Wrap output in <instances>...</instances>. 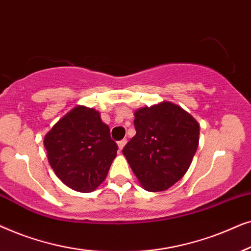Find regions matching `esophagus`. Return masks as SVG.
I'll list each match as a JSON object with an SVG mask.
<instances>
[{
    "mask_svg": "<svg viewBox=\"0 0 251 251\" xmlns=\"http://www.w3.org/2000/svg\"><path fill=\"white\" fill-rule=\"evenodd\" d=\"M126 142H127V140H126V139H123V140H120V141H118V148H119V150H122L124 147H125Z\"/></svg>",
    "mask_w": 251,
    "mask_h": 251,
    "instance_id": "34e87169",
    "label": "esophagus"
}]
</instances>
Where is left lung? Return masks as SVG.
Listing matches in <instances>:
<instances>
[{"label": "left lung", "instance_id": "1", "mask_svg": "<svg viewBox=\"0 0 251 251\" xmlns=\"http://www.w3.org/2000/svg\"><path fill=\"white\" fill-rule=\"evenodd\" d=\"M136 134L123 153L148 192H163L185 176L199 147L200 125L171 102L134 112Z\"/></svg>", "mask_w": 251, "mask_h": 251}]
</instances>
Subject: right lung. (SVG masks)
Wrapping results in <instances>:
<instances>
[{
  "mask_svg": "<svg viewBox=\"0 0 251 251\" xmlns=\"http://www.w3.org/2000/svg\"><path fill=\"white\" fill-rule=\"evenodd\" d=\"M43 145L55 175L81 193H91L104 181L118 150L100 112L83 105L59 119Z\"/></svg>",
  "mask_w": 251,
  "mask_h": 251,
  "instance_id": "add662e5",
  "label": "right lung"
}]
</instances>
